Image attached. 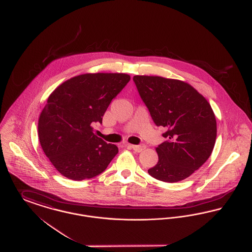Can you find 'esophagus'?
Segmentation results:
<instances>
[{"mask_svg":"<svg viewBox=\"0 0 252 252\" xmlns=\"http://www.w3.org/2000/svg\"><path fill=\"white\" fill-rule=\"evenodd\" d=\"M127 146L128 147H130L132 148L135 152H138V153H140V152H142L143 150H144V148H145V146L144 145H134V144H127Z\"/></svg>","mask_w":252,"mask_h":252,"instance_id":"obj_1","label":"esophagus"}]
</instances>
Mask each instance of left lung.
I'll return each mask as SVG.
<instances>
[{
  "label": "left lung",
  "instance_id": "obj_1",
  "mask_svg": "<svg viewBox=\"0 0 252 252\" xmlns=\"http://www.w3.org/2000/svg\"><path fill=\"white\" fill-rule=\"evenodd\" d=\"M133 81L157 126L166 138L156 148L158 161L148 174L164 182L190 177L210 158L216 120L209 102L191 85L160 76L135 75Z\"/></svg>",
  "mask_w": 252,
  "mask_h": 252
}]
</instances>
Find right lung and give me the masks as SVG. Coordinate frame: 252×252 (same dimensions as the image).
<instances>
[{
    "mask_svg": "<svg viewBox=\"0 0 252 252\" xmlns=\"http://www.w3.org/2000/svg\"><path fill=\"white\" fill-rule=\"evenodd\" d=\"M130 80L126 73H85L59 86L38 119L43 152L64 177L73 180L100 175L118 153L94 133L113 98Z\"/></svg>",
    "mask_w": 252,
    "mask_h": 252,
    "instance_id": "1",
    "label": "right lung"
}]
</instances>
